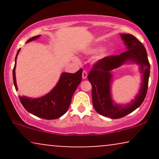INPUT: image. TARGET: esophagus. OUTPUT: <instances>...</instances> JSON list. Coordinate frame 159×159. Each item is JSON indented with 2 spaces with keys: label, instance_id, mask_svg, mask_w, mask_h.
Here are the masks:
<instances>
[{
  "label": "esophagus",
  "instance_id": "1",
  "mask_svg": "<svg viewBox=\"0 0 159 159\" xmlns=\"http://www.w3.org/2000/svg\"><path fill=\"white\" fill-rule=\"evenodd\" d=\"M87 78V72L86 70H84L82 72V78L83 79H86Z\"/></svg>",
  "mask_w": 159,
  "mask_h": 159
}]
</instances>
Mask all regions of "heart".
Here are the masks:
<instances>
[{
    "mask_svg": "<svg viewBox=\"0 0 159 159\" xmlns=\"http://www.w3.org/2000/svg\"><path fill=\"white\" fill-rule=\"evenodd\" d=\"M102 49V48L101 46H96V47H94V48H92L89 49V50H87V52L86 53H87V54H89V55H93V54H96V53L99 52ZM105 56H106V54H105V52H102L99 55L96 57V61H101V60H103L104 58L105 57Z\"/></svg>",
    "mask_w": 159,
    "mask_h": 159,
    "instance_id": "b5f03b06",
    "label": "heart"
}]
</instances>
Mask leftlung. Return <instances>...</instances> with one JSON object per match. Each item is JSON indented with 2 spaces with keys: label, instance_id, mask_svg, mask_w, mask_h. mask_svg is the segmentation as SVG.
Segmentation results:
<instances>
[{
  "label": "left lung",
  "instance_id": "1",
  "mask_svg": "<svg viewBox=\"0 0 159 159\" xmlns=\"http://www.w3.org/2000/svg\"><path fill=\"white\" fill-rule=\"evenodd\" d=\"M121 37L128 50L120 55L105 57L103 60L95 63L89 72L87 78L92 85V99L95 110L104 116L118 119L126 116L136 110L141 105L148 89L150 64L145 47L135 36L122 34ZM127 60L135 61L140 65L143 74V81L139 93L131 103L126 106H118L111 99L110 72Z\"/></svg>",
  "mask_w": 159,
  "mask_h": 159
}]
</instances>
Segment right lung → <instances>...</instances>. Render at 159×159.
Instances as JSON below:
<instances>
[{"mask_svg": "<svg viewBox=\"0 0 159 159\" xmlns=\"http://www.w3.org/2000/svg\"><path fill=\"white\" fill-rule=\"evenodd\" d=\"M39 35L34 36L27 42L37 39ZM16 56V63L18 54ZM16 63L12 71L13 83L17 90L16 80ZM82 69L75 73H66L61 75L56 87L48 94L38 98H31L27 96H19V99L23 107L30 114L45 120H55L61 117L69 109L75 91L81 83L82 78Z\"/></svg>", "mask_w": 159, "mask_h": 159, "instance_id": "right-lung-1", "label": "right lung"}]
</instances>
